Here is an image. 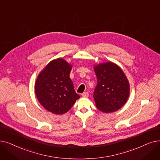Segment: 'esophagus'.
Masks as SVG:
<instances>
[{"instance_id":"1","label":"esophagus","mask_w":160,"mask_h":160,"mask_svg":"<svg viewBox=\"0 0 160 160\" xmlns=\"http://www.w3.org/2000/svg\"><path fill=\"white\" fill-rule=\"evenodd\" d=\"M82 97H88L89 96V93L86 92H84L82 94Z\"/></svg>"}]
</instances>
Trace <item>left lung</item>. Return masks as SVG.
I'll return each instance as SVG.
<instances>
[{"label":"left lung","mask_w":160,"mask_h":160,"mask_svg":"<svg viewBox=\"0 0 160 160\" xmlns=\"http://www.w3.org/2000/svg\"><path fill=\"white\" fill-rule=\"evenodd\" d=\"M94 71L97 79L93 92L97 108L105 113L120 109L129 95L126 75L118 66L111 62L95 66Z\"/></svg>","instance_id":"obj_1"}]
</instances>
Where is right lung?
<instances>
[{
	"label": "right lung",
	"instance_id": "obj_1",
	"mask_svg": "<svg viewBox=\"0 0 160 160\" xmlns=\"http://www.w3.org/2000/svg\"><path fill=\"white\" fill-rule=\"evenodd\" d=\"M71 68L63 59L53 60L40 73L36 81L35 93L40 103L53 114L66 113L80 98L70 78Z\"/></svg>",
	"mask_w": 160,
	"mask_h": 160
}]
</instances>
